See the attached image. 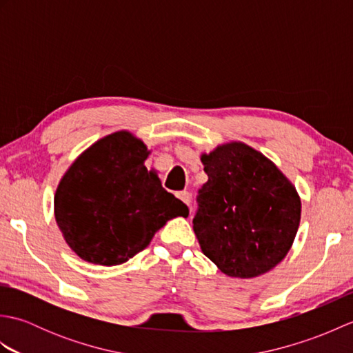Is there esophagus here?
Returning <instances> with one entry per match:
<instances>
[{
  "instance_id": "34e87169",
  "label": "esophagus",
  "mask_w": 353,
  "mask_h": 353,
  "mask_svg": "<svg viewBox=\"0 0 353 353\" xmlns=\"http://www.w3.org/2000/svg\"><path fill=\"white\" fill-rule=\"evenodd\" d=\"M176 196H177L179 199H181L186 206L191 205V194H190L188 191H179V192L176 194Z\"/></svg>"
}]
</instances>
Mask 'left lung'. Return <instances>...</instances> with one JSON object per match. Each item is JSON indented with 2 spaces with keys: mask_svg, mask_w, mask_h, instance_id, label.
Instances as JSON below:
<instances>
[{
  "mask_svg": "<svg viewBox=\"0 0 353 353\" xmlns=\"http://www.w3.org/2000/svg\"><path fill=\"white\" fill-rule=\"evenodd\" d=\"M208 182L192 228L201 252L232 277H256L287 256L301 223V199L276 165L243 142L201 154Z\"/></svg>",
  "mask_w": 353,
  "mask_h": 353,
  "instance_id": "obj_1",
  "label": "left lung"
}]
</instances>
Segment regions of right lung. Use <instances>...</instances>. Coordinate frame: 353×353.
<instances>
[{
    "label": "right lung",
    "mask_w": 353,
    "mask_h": 353,
    "mask_svg": "<svg viewBox=\"0 0 353 353\" xmlns=\"http://www.w3.org/2000/svg\"><path fill=\"white\" fill-rule=\"evenodd\" d=\"M144 142L129 132L97 141L65 172L54 215L65 241L92 264L119 265L144 250L165 223L188 216L183 201L148 172Z\"/></svg>",
    "instance_id": "add662e5"
}]
</instances>
